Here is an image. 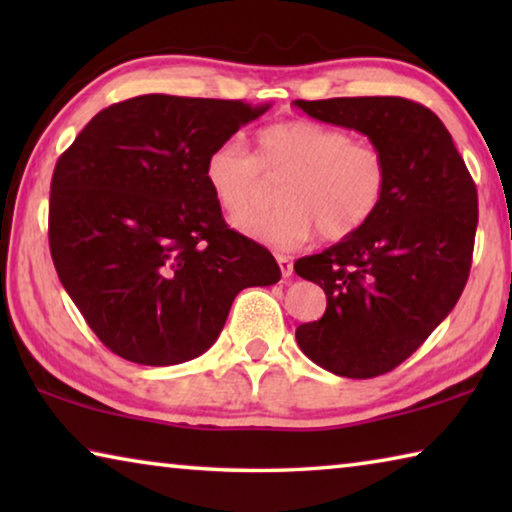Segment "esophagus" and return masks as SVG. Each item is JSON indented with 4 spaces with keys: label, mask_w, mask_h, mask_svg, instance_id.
Listing matches in <instances>:
<instances>
[{
    "label": "esophagus",
    "mask_w": 512,
    "mask_h": 512,
    "mask_svg": "<svg viewBox=\"0 0 512 512\" xmlns=\"http://www.w3.org/2000/svg\"><path fill=\"white\" fill-rule=\"evenodd\" d=\"M275 259H277V264H280V271H282V277H289V275L293 273V262H291V257H287V255H280V253H277V255H275Z\"/></svg>",
    "instance_id": "34e87169"
}]
</instances>
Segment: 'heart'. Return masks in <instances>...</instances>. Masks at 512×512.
Wrapping results in <instances>:
<instances>
[{"mask_svg": "<svg viewBox=\"0 0 512 512\" xmlns=\"http://www.w3.org/2000/svg\"><path fill=\"white\" fill-rule=\"evenodd\" d=\"M262 172L269 179L285 178L278 188L283 207L248 215L265 193ZM203 176L221 210L237 219L241 235L275 248H298L318 230L339 241L366 228L384 203L391 171L377 144L352 140L343 128L314 119H289L255 135V155L235 140L216 144Z\"/></svg>", "mask_w": 512, "mask_h": 512, "instance_id": "obj_1", "label": "heart"}]
</instances>
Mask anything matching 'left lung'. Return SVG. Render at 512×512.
<instances>
[{
	"instance_id": "obj_1",
	"label": "left lung",
	"mask_w": 512,
	"mask_h": 512,
	"mask_svg": "<svg viewBox=\"0 0 512 512\" xmlns=\"http://www.w3.org/2000/svg\"><path fill=\"white\" fill-rule=\"evenodd\" d=\"M293 106L366 135L388 160V192L366 228L293 264L327 296L323 318L296 329L300 350L339 377L384 375L461 298L479 223L474 180L443 121L420 103L343 97Z\"/></svg>"
}]
</instances>
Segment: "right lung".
Here are the masks:
<instances>
[{"label": "right lung", "instance_id": "add662e5", "mask_svg": "<svg viewBox=\"0 0 512 512\" xmlns=\"http://www.w3.org/2000/svg\"><path fill=\"white\" fill-rule=\"evenodd\" d=\"M271 103L144 94L90 119L51 178L49 248L101 343L176 366L219 339L232 300L280 280L275 257L230 230L205 158Z\"/></svg>", "mask_w": 512, "mask_h": 512}]
</instances>
